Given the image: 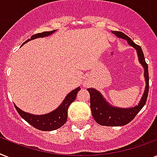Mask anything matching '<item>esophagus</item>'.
<instances>
[{
	"label": "esophagus",
	"instance_id": "1",
	"mask_svg": "<svg viewBox=\"0 0 157 157\" xmlns=\"http://www.w3.org/2000/svg\"><path fill=\"white\" fill-rule=\"evenodd\" d=\"M84 86H85V87H88V85L86 83H84Z\"/></svg>",
	"mask_w": 157,
	"mask_h": 157
}]
</instances>
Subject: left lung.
<instances>
[{"label":"left lung","instance_id":"left-lung-1","mask_svg":"<svg viewBox=\"0 0 157 157\" xmlns=\"http://www.w3.org/2000/svg\"><path fill=\"white\" fill-rule=\"evenodd\" d=\"M112 33L118 38L126 40L129 45L134 47L137 51L139 62L144 69V77L146 86L144 94L139 101V104L133 107H117L110 104L102 94L94 88H89L87 90L90 95V108L92 116L95 121L100 125L106 126H122L125 125L134 119L139 111L144 107L147 102L149 89L148 67L145 62L144 54L140 45H136L130 38L124 33L117 31H112Z\"/></svg>","mask_w":157,"mask_h":157}]
</instances>
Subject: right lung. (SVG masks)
I'll list each match as a JSON object with an SVG mask.
<instances>
[{
    "instance_id": "1",
    "label": "right lung",
    "mask_w": 157,
    "mask_h": 157,
    "mask_svg": "<svg viewBox=\"0 0 157 157\" xmlns=\"http://www.w3.org/2000/svg\"><path fill=\"white\" fill-rule=\"evenodd\" d=\"M56 31L57 30H53L50 31V32H43L41 33H37L36 35L32 36L30 39H28V40H26L25 42L23 43V45H24L25 43L28 42V41H30V40L36 39V38L48 36L51 35V34L55 33ZM80 90H81V88L77 87L76 89L71 91L65 97L64 100L62 102L61 104L59 105L56 109L52 111V112H49L47 114H31V113H28V112H23V110L18 108L15 104H14V107H15L17 112H18V114L20 115V117L36 129H39V130H42V131L55 130V129H59V128L63 126L67 122L68 107L76 99V94Z\"/></svg>"
}]
</instances>
